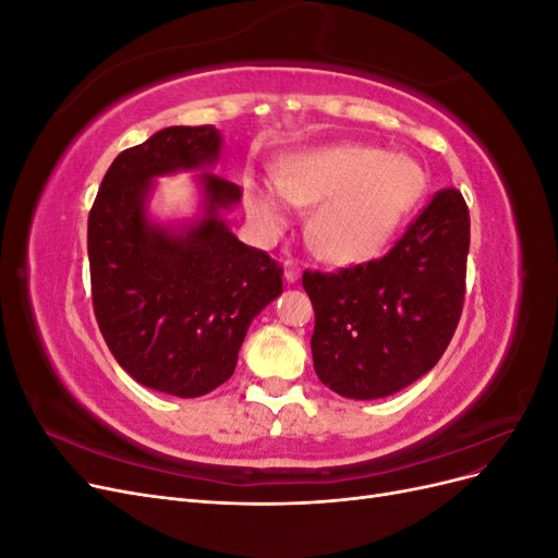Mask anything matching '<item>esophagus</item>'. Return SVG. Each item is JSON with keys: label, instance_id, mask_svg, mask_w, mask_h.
Listing matches in <instances>:
<instances>
[{"label": "esophagus", "instance_id": "esophagus-1", "mask_svg": "<svg viewBox=\"0 0 558 558\" xmlns=\"http://www.w3.org/2000/svg\"><path fill=\"white\" fill-rule=\"evenodd\" d=\"M283 267H286V272H283L286 281H289V283H295V281L300 279V265H298L295 260H286V263H283Z\"/></svg>", "mask_w": 558, "mask_h": 558}]
</instances>
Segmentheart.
I'll use <instances>...</instances> for the list:
<instances>
[{"label": "heart", "instance_id": "1", "mask_svg": "<svg viewBox=\"0 0 558 558\" xmlns=\"http://www.w3.org/2000/svg\"><path fill=\"white\" fill-rule=\"evenodd\" d=\"M246 209L267 234L314 207L310 242L332 263H365L391 242L428 193L416 158L379 146L332 144L286 156L277 174L246 172Z\"/></svg>", "mask_w": 558, "mask_h": 558}]
</instances>
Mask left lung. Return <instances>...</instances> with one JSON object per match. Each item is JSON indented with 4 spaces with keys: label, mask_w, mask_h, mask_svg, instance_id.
<instances>
[{
    "label": "left lung",
    "mask_w": 558,
    "mask_h": 558,
    "mask_svg": "<svg viewBox=\"0 0 558 558\" xmlns=\"http://www.w3.org/2000/svg\"><path fill=\"white\" fill-rule=\"evenodd\" d=\"M468 248V205L445 189L384 258L328 275L307 269L318 379L344 398L375 400L433 369L463 312Z\"/></svg>",
    "instance_id": "8db88e82"
}]
</instances>
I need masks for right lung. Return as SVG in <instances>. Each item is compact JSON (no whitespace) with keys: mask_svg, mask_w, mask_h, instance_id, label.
Returning <instances> with one entry per match:
<instances>
[{"mask_svg":"<svg viewBox=\"0 0 558 558\" xmlns=\"http://www.w3.org/2000/svg\"><path fill=\"white\" fill-rule=\"evenodd\" d=\"M214 125H174L118 154L88 216L93 310L113 359L142 386L197 398L228 381L251 320L281 295L283 267L230 232L221 211L242 189L197 177L202 216L148 218L154 179L207 170L221 156Z\"/></svg>","mask_w":558,"mask_h":558,"instance_id":"add662e5","label":"right lung"}]
</instances>
